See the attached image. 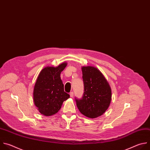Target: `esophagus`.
Here are the masks:
<instances>
[{
	"instance_id": "34e87169",
	"label": "esophagus",
	"mask_w": 150,
	"mask_h": 150,
	"mask_svg": "<svg viewBox=\"0 0 150 150\" xmlns=\"http://www.w3.org/2000/svg\"><path fill=\"white\" fill-rule=\"evenodd\" d=\"M70 97H71V98H73V96H74V93H73V92H70Z\"/></svg>"
}]
</instances>
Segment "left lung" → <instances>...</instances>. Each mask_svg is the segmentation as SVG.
Here are the masks:
<instances>
[{
    "instance_id": "left-lung-1",
    "label": "left lung",
    "mask_w": 150,
    "mask_h": 150,
    "mask_svg": "<svg viewBox=\"0 0 150 150\" xmlns=\"http://www.w3.org/2000/svg\"><path fill=\"white\" fill-rule=\"evenodd\" d=\"M84 94L81 99H76L77 106L83 115L96 118L108 109L112 91L109 83L99 70L93 66L81 67Z\"/></svg>"
}]
</instances>
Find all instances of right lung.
<instances>
[{
    "label": "right lung",
    "mask_w": 150,
    "mask_h": 150,
    "mask_svg": "<svg viewBox=\"0 0 150 150\" xmlns=\"http://www.w3.org/2000/svg\"><path fill=\"white\" fill-rule=\"evenodd\" d=\"M67 65L64 62L57 67H45L37 77L33 92L34 102L40 113L45 116L57 113L63 102L70 98L64 91L60 77Z\"/></svg>",
    "instance_id": "add662e5"
}]
</instances>
